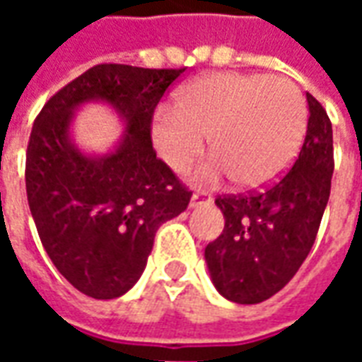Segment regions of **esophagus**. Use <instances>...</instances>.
Listing matches in <instances>:
<instances>
[{
  "instance_id": "34e87169",
  "label": "esophagus",
  "mask_w": 362,
  "mask_h": 362,
  "mask_svg": "<svg viewBox=\"0 0 362 362\" xmlns=\"http://www.w3.org/2000/svg\"><path fill=\"white\" fill-rule=\"evenodd\" d=\"M213 202V196L209 192H205V189H196L194 192V196L189 199V205L192 207H197V205H207Z\"/></svg>"
}]
</instances>
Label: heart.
<instances>
[{
    "label": "heart",
    "instance_id": "obj_1",
    "mask_svg": "<svg viewBox=\"0 0 362 362\" xmlns=\"http://www.w3.org/2000/svg\"><path fill=\"white\" fill-rule=\"evenodd\" d=\"M306 129V104L287 77L217 74L178 90L174 110L153 124L160 157L184 173L209 137L211 158L199 178L213 182L230 174L243 188L277 180L298 153Z\"/></svg>",
    "mask_w": 362,
    "mask_h": 362
}]
</instances>
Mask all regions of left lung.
<instances>
[{
    "label": "left lung",
    "instance_id": "obj_1",
    "mask_svg": "<svg viewBox=\"0 0 362 362\" xmlns=\"http://www.w3.org/2000/svg\"><path fill=\"white\" fill-rule=\"evenodd\" d=\"M308 127L303 149L287 174L264 189L217 196L225 228L205 248L221 295L258 304L295 277L312 250L329 199L334 135L324 106L306 93Z\"/></svg>",
    "mask_w": 362,
    "mask_h": 362
}]
</instances>
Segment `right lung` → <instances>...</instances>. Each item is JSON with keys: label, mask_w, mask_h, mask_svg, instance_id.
<instances>
[{"label": "right lung", "mask_w": 362, "mask_h": 362, "mask_svg": "<svg viewBox=\"0 0 362 362\" xmlns=\"http://www.w3.org/2000/svg\"><path fill=\"white\" fill-rule=\"evenodd\" d=\"M180 69L98 64L48 98L27 145L28 207L52 264L83 295L116 298L145 269L158 227L180 215L192 189L153 149L158 103ZM90 98L110 102L127 119L112 156L85 158L69 143L73 108Z\"/></svg>", "instance_id": "1"}]
</instances>
